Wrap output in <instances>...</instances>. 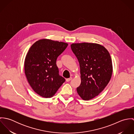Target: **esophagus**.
<instances>
[{"mask_svg": "<svg viewBox=\"0 0 134 134\" xmlns=\"http://www.w3.org/2000/svg\"><path fill=\"white\" fill-rule=\"evenodd\" d=\"M72 77H70V78H67V79H66V82H69V81H70L71 80H72Z\"/></svg>", "mask_w": 134, "mask_h": 134, "instance_id": "1", "label": "esophagus"}]
</instances>
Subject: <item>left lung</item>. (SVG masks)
<instances>
[{"mask_svg": "<svg viewBox=\"0 0 134 134\" xmlns=\"http://www.w3.org/2000/svg\"><path fill=\"white\" fill-rule=\"evenodd\" d=\"M71 49L80 66L81 83L77 88L80 97L88 100L98 96L109 83L113 74L109 53L103 46L92 43H73Z\"/></svg>", "mask_w": 134, "mask_h": 134, "instance_id": "obj_1", "label": "left lung"}]
</instances>
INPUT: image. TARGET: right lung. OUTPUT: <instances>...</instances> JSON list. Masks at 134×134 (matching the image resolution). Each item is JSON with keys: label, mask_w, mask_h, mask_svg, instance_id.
I'll return each instance as SVG.
<instances>
[{"label": "right lung", "mask_w": 134, "mask_h": 134, "mask_svg": "<svg viewBox=\"0 0 134 134\" xmlns=\"http://www.w3.org/2000/svg\"><path fill=\"white\" fill-rule=\"evenodd\" d=\"M68 45L66 43L44 38L36 42L29 48L24 62L25 74L39 96L52 97L65 81L59 74L56 60Z\"/></svg>", "instance_id": "right-lung-1"}]
</instances>
